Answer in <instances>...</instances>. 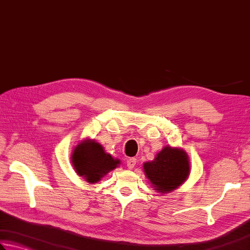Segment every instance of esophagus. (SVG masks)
Listing matches in <instances>:
<instances>
[{
	"mask_svg": "<svg viewBox=\"0 0 250 250\" xmlns=\"http://www.w3.org/2000/svg\"><path fill=\"white\" fill-rule=\"evenodd\" d=\"M136 159L135 158H129V159H127V167H128V169H133L135 166H136Z\"/></svg>",
	"mask_w": 250,
	"mask_h": 250,
	"instance_id": "1",
	"label": "esophagus"
}]
</instances>
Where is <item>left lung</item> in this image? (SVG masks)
<instances>
[{
	"label": "left lung",
	"instance_id": "8db88e82",
	"mask_svg": "<svg viewBox=\"0 0 250 250\" xmlns=\"http://www.w3.org/2000/svg\"><path fill=\"white\" fill-rule=\"evenodd\" d=\"M144 172L157 192H172L185 182L190 174V163L185 150L164 147L152 161L144 164Z\"/></svg>",
	"mask_w": 250,
	"mask_h": 250
}]
</instances>
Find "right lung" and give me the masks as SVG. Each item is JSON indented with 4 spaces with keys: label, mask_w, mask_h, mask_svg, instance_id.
Returning <instances> with one entry per match:
<instances>
[{
    "label": "right lung",
    "mask_w": 250,
    "mask_h": 250,
    "mask_svg": "<svg viewBox=\"0 0 250 250\" xmlns=\"http://www.w3.org/2000/svg\"><path fill=\"white\" fill-rule=\"evenodd\" d=\"M71 164L78 176L89 183H96L118 167L121 161L114 159L104 148L92 139L79 143L71 155Z\"/></svg>",
    "instance_id": "1"
}]
</instances>
